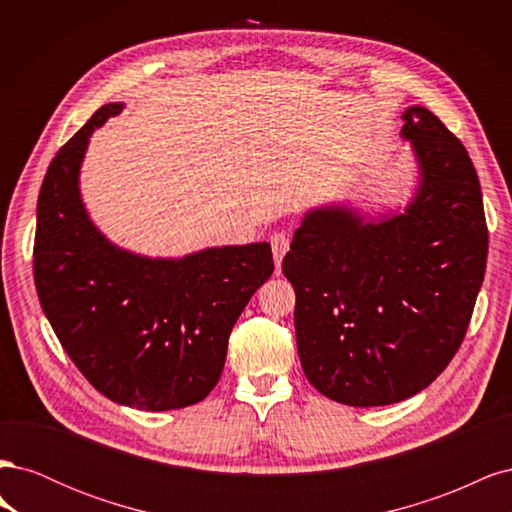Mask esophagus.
Returning a JSON list of instances; mask_svg holds the SVG:
<instances>
[{
  "label": "esophagus",
  "mask_w": 512,
  "mask_h": 512,
  "mask_svg": "<svg viewBox=\"0 0 512 512\" xmlns=\"http://www.w3.org/2000/svg\"><path fill=\"white\" fill-rule=\"evenodd\" d=\"M271 250H273V260H275L277 273H280L282 258H284L286 252L290 250V239L284 235V232H277V235L271 237Z\"/></svg>",
  "instance_id": "esophagus-1"
}]
</instances>
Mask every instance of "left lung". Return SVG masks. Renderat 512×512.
I'll use <instances>...</instances> for the list:
<instances>
[{"mask_svg":"<svg viewBox=\"0 0 512 512\" xmlns=\"http://www.w3.org/2000/svg\"><path fill=\"white\" fill-rule=\"evenodd\" d=\"M401 119L418 164L406 211L378 220L346 205L307 211L282 262L307 380L356 408L397 404L442 374L487 267L483 194L466 147L425 106Z\"/></svg>","mask_w":512,"mask_h":512,"instance_id":"obj_1","label":"left lung"}]
</instances>
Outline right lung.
<instances>
[{
  "label": "right lung",
  "mask_w": 512,
  "mask_h": 512,
  "mask_svg": "<svg viewBox=\"0 0 512 512\" xmlns=\"http://www.w3.org/2000/svg\"><path fill=\"white\" fill-rule=\"evenodd\" d=\"M121 108H98L46 170L34 280L59 344L96 391L138 410H177L218 384L230 331L271 277L273 254L250 243L147 258L108 241L85 211L79 173L89 136Z\"/></svg>",
  "instance_id": "1"
}]
</instances>
